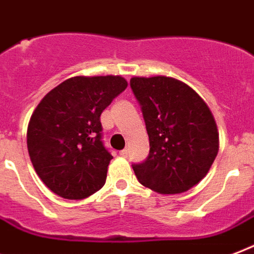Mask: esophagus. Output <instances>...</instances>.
I'll return each instance as SVG.
<instances>
[{
    "mask_svg": "<svg viewBox=\"0 0 254 254\" xmlns=\"http://www.w3.org/2000/svg\"><path fill=\"white\" fill-rule=\"evenodd\" d=\"M119 155H121V156H123V158H127V155H128V149L127 148L122 149L121 152H119Z\"/></svg>",
    "mask_w": 254,
    "mask_h": 254,
    "instance_id": "esophagus-1",
    "label": "esophagus"
}]
</instances>
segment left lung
Segmentation results:
<instances>
[{
	"mask_svg": "<svg viewBox=\"0 0 254 254\" xmlns=\"http://www.w3.org/2000/svg\"><path fill=\"white\" fill-rule=\"evenodd\" d=\"M145 122L149 155L132 164L137 180L163 194L182 193L205 178L219 152L215 118L201 96L171 76L129 80Z\"/></svg>",
	"mask_w": 254,
	"mask_h": 254,
	"instance_id": "1",
	"label": "left lung"
}]
</instances>
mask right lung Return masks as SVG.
<instances>
[{"mask_svg":"<svg viewBox=\"0 0 254 254\" xmlns=\"http://www.w3.org/2000/svg\"><path fill=\"white\" fill-rule=\"evenodd\" d=\"M127 84L121 75L72 76L35 107L27 151L37 175L56 194L82 200L105 186L113 156L102 141L100 114Z\"/></svg>","mask_w":254,"mask_h":254,"instance_id":"add662e5","label":"right lung"}]
</instances>
